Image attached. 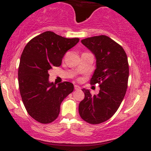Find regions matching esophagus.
Here are the masks:
<instances>
[{
    "instance_id": "34e87169",
    "label": "esophagus",
    "mask_w": 151,
    "mask_h": 151,
    "mask_svg": "<svg viewBox=\"0 0 151 151\" xmlns=\"http://www.w3.org/2000/svg\"><path fill=\"white\" fill-rule=\"evenodd\" d=\"M74 89L77 90V91H78V90H80V89H81V88H80V87L79 86V85H74Z\"/></svg>"
}]
</instances>
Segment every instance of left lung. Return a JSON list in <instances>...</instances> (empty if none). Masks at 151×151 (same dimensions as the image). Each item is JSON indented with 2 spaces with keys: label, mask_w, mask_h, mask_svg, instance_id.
<instances>
[{
  "label": "left lung",
  "mask_w": 151,
  "mask_h": 151,
  "mask_svg": "<svg viewBox=\"0 0 151 151\" xmlns=\"http://www.w3.org/2000/svg\"><path fill=\"white\" fill-rule=\"evenodd\" d=\"M96 58V68L91 84L98 83V95H91L83 88L85 98L79 104L82 119L91 124L107 121L116 112L122 102L128 87L129 68L123 48L104 35L87 38L81 41Z\"/></svg>",
  "instance_id": "obj_1"
}]
</instances>
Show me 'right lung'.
I'll return each mask as SVG.
<instances>
[{"label": "right lung", "instance_id": "1", "mask_svg": "<svg viewBox=\"0 0 151 151\" xmlns=\"http://www.w3.org/2000/svg\"><path fill=\"white\" fill-rule=\"evenodd\" d=\"M78 38L67 39L46 31L33 38L22 51L18 83L27 112L38 122L52 123L58 118L63 100L74 91L69 82L58 86L49 82V70L60 66L65 53L75 46Z\"/></svg>", "mask_w": 151, "mask_h": 151}]
</instances>
